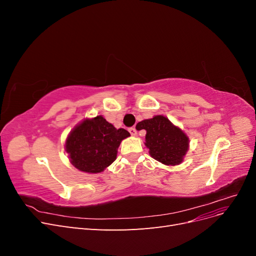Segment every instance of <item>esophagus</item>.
Returning <instances> with one entry per match:
<instances>
[{"label":"esophagus","mask_w":256,"mask_h":256,"mask_svg":"<svg viewBox=\"0 0 256 256\" xmlns=\"http://www.w3.org/2000/svg\"><path fill=\"white\" fill-rule=\"evenodd\" d=\"M129 132H130V134H131V136H136V134H138V132H136V129L134 127H131V128H129Z\"/></svg>","instance_id":"esophagus-1"}]
</instances>
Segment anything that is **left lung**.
I'll use <instances>...</instances> for the list:
<instances>
[{"mask_svg":"<svg viewBox=\"0 0 256 256\" xmlns=\"http://www.w3.org/2000/svg\"><path fill=\"white\" fill-rule=\"evenodd\" d=\"M146 130L145 146L150 154L166 166H178L189 150V138L184 131L164 115L138 122Z\"/></svg>","mask_w":256,"mask_h":256,"instance_id":"obj_1","label":"left lung"}]
</instances>
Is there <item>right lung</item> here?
I'll use <instances>...</instances> for the list:
<instances>
[{"label": "right lung", "mask_w": 256, "mask_h": 256, "mask_svg": "<svg viewBox=\"0 0 256 256\" xmlns=\"http://www.w3.org/2000/svg\"><path fill=\"white\" fill-rule=\"evenodd\" d=\"M128 136L127 130L116 129L102 115H97L74 126L66 138L65 150L76 168L96 174L113 164L120 142Z\"/></svg>", "instance_id": "right-lung-1"}]
</instances>
